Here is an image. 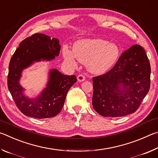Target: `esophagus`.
<instances>
[{
	"label": "esophagus",
	"mask_w": 158,
	"mask_h": 158,
	"mask_svg": "<svg viewBox=\"0 0 158 158\" xmlns=\"http://www.w3.org/2000/svg\"><path fill=\"white\" fill-rule=\"evenodd\" d=\"M85 79V77L84 75H83V74H79V75H78V77H77V80H78L79 82L84 81Z\"/></svg>",
	"instance_id": "34e87169"
}]
</instances>
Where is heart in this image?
<instances>
[{
    "label": "heart",
    "instance_id": "obj_1",
    "mask_svg": "<svg viewBox=\"0 0 158 158\" xmlns=\"http://www.w3.org/2000/svg\"><path fill=\"white\" fill-rule=\"evenodd\" d=\"M73 53L68 49L63 50L65 59L75 65V57L82 63H87L88 68L93 73H106L117 62L120 49L115 44L100 39H87L74 44Z\"/></svg>",
    "mask_w": 158,
    "mask_h": 158
}]
</instances>
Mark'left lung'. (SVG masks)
<instances>
[{"instance_id": "8db88e82", "label": "left lung", "mask_w": 158, "mask_h": 158, "mask_svg": "<svg viewBox=\"0 0 158 158\" xmlns=\"http://www.w3.org/2000/svg\"><path fill=\"white\" fill-rule=\"evenodd\" d=\"M93 106L105 117L132 114L139 107L151 85V65L139 44L125 50L107 73L93 78Z\"/></svg>"}]
</instances>
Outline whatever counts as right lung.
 I'll list each match as a JSON object with an SVG mask.
<instances>
[{"label": "right lung", "instance_id": "right-lung-1", "mask_svg": "<svg viewBox=\"0 0 158 158\" xmlns=\"http://www.w3.org/2000/svg\"><path fill=\"white\" fill-rule=\"evenodd\" d=\"M59 40L35 33L21 41L9 64L7 87L17 108L27 116L47 118L56 116L62 109L69 89L77 82L75 75H64L56 69L50 71L47 86L37 99H28L19 84L21 73L34 61L52 60L60 53Z\"/></svg>", "mask_w": 158, "mask_h": 158}]
</instances>
